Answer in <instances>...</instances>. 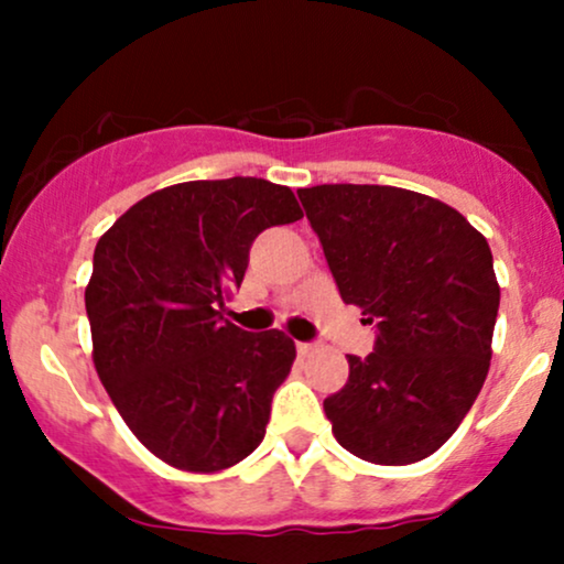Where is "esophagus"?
Instances as JSON below:
<instances>
[{"label": "esophagus", "mask_w": 564, "mask_h": 564, "mask_svg": "<svg viewBox=\"0 0 564 564\" xmlns=\"http://www.w3.org/2000/svg\"><path fill=\"white\" fill-rule=\"evenodd\" d=\"M315 349L313 341H296V352L300 355H310Z\"/></svg>", "instance_id": "34e87169"}]
</instances>
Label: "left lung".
Instances as JSON below:
<instances>
[{"label": "left lung", "mask_w": 564, "mask_h": 564, "mask_svg": "<svg viewBox=\"0 0 564 564\" xmlns=\"http://www.w3.org/2000/svg\"><path fill=\"white\" fill-rule=\"evenodd\" d=\"M336 289L377 326L368 358L323 400L341 448L371 464L422 462L482 390L498 291L490 246L443 200L392 185L296 191Z\"/></svg>", "instance_id": "8db88e82"}]
</instances>
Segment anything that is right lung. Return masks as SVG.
<instances>
[{
  "mask_svg": "<svg viewBox=\"0 0 564 564\" xmlns=\"http://www.w3.org/2000/svg\"><path fill=\"white\" fill-rule=\"evenodd\" d=\"M296 219L294 193L270 180H193L138 200L97 241L84 291L97 377L161 462L219 471L262 443L296 347L223 307L254 238Z\"/></svg>",
  "mask_w": 564,
  "mask_h": 564,
  "instance_id": "obj_1",
  "label": "right lung"
}]
</instances>
